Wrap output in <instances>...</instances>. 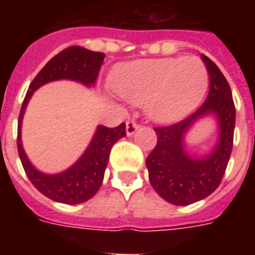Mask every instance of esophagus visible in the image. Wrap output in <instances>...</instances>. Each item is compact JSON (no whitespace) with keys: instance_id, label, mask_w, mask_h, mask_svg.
<instances>
[{"instance_id":"obj_1","label":"esophagus","mask_w":255,"mask_h":255,"mask_svg":"<svg viewBox=\"0 0 255 255\" xmlns=\"http://www.w3.org/2000/svg\"><path fill=\"white\" fill-rule=\"evenodd\" d=\"M139 126L138 123L133 122V120H129V122H127V127H126V131H127V135L128 136H131V135H133V133L136 132L139 129Z\"/></svg>"}]
</instances>
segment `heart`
Segmentation results:
<instances>
[{
    "mask_svg": "<svg viewBox=\"0 0 255 255\" xmlns=\"http://www.w3.org/2000/svg\"><path fill=\"white\" fill-rule=\"evenodd\" d=\"M208 82V69L195 56L139 60L119 67L113 75L117 94L133 105H144L160 123L188 115L202 100Z\"/></svg>",
    "mask_w": 255,
    "mask_h": 255,
    "instance_id": "1",
    "label": "heart"
}]
</instances>
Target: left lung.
I'll list each match as a JSON object with an SVG mask.
<instances>
[{
  "label": "left lung",
  "instance_id": "left-lung-1",
  "mask_svg": "<svg viewBox=\"0 0 255 255\" xmlns=\"http://www.w3.org/2000/svg\"><path fill=\"white\" fill-rule=\"evenodd\" d=\"M202 60L210 79L206 100L182 122L155 127L157 144L146 158L150 183L155 192L177 206L198 202L219 187L234 144L236 112L230 84L210 58L202 54ZM209 113L218 117V143L208 156L190 157L184 151V135L199 117Z\"/></svg>",
  "mask_w": 255,
  "mask_h": 255
}]
</instances>
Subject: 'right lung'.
Here are the masks:
<instances>
[{
  "label": "right lung",
  "instance_id": "1",
  "mask_svg": "<svg viewBox=\"0 0 255 255\" xmlns=\"http://www.w3.org/2000/svg\"><path fill=\"white\" fill-rule=\"evenodd\" d=\"M104 58V53L91 52L82 46H69L64 49L42 68L31 82L20 109L17 122V151L20 161L23 164L25 175L36 190L56 202L78 205L94 197L104 180L112 146L119 139L126 136V123H122L115 128L98 126L89 147L71 168L57 175H47L32 166L21 144V122L25 108L34 91L49 82L68 79L87 87L94 86Z\"/></svg>",
  "mask_w": 255,
  "mask_h": 255
}]
</instances>
